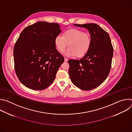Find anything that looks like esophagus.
<instances>
[{
    "mask_svg": "<svg viewBox=\"0 0 132 132\" xmlns=\"http://www.w3.org/2000/svg\"><path fill=\"white\" fill-rule=\"evenodd\" d=\"M64 61H65V62H67V61H68V59H67V58L65 57V58H64Z\"/></svg>",
    "mask_w": 132,
    "mask_h": 132,
    "instance_id": "34e87169",
    "label": "esophagus"
}]
</instances>
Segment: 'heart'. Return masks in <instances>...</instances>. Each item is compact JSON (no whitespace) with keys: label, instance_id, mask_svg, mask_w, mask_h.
<instances>
[{"label":"heart","instance_id":"heart-1","mask_svg":"<svg viewBox=\"0 0 132 132\" xmlns=\"http://www.w3.org/2000/svg\"><path fill=\"white\" fill-rule=\"evenodd\" d=\"M54 43L56 48L63 52L68 45L69 48L65 54L69 56L76 55L77 57L85 55L89 50L91 45V38L88 32L76 29H71L65 31L63 35L59 34L55 37Z\"/></svg>","mask_w":132,"mask_h":132}]
</instances>
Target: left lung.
<instances>
[{"label":"left lung","instance_id":"8db88e82","mask_svg":"<svg viewBox=\"0 0 132 132\" xmlns=\"http://www.w3.org/2000/svg\"><path fill=\"white\" fill-rule=\"evenodd\" d=\"M87 29L91 38L88 52L79 60H69V75L74 85L83 90L99 86L109 74L113 49L109 34L95 23L73 24Z\"/></svg>","mask_w":132,"mask_h":132}]
</instances>
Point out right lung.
<instances>
[{"mask_svg": "<svg viewBox=\"0 0 132 132\" xmlns=\"http://www.w3.org/2000/svg\"><path fill=\"white\" fill-rule=\"evenodd\" d=\"M60 28L58 23L39 21L21 33L14 47L13 57L16 76L26 87L41 90L54 81L64 62L54 43L62 31Z\"/></svg>", "mask_w": 132, "mask_h": 132, "instance_id": "1", "label": "right lung"}]
</instances>
